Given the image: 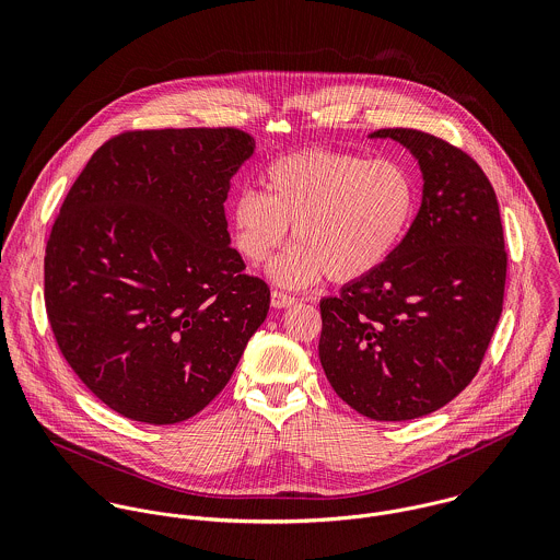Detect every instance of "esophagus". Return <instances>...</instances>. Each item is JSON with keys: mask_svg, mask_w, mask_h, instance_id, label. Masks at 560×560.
<instances>
[{"mask_svg": "<svg viewBox=\"0 0 560 560\" xmlns=\"http://www.w3.org/2000/svg\"><path fill=\"white\" fill-rule=\"evenodd\" d=\"M298 300L295 298H291V295H287V293H280V291H273L271 293V306L273 308H289V306H293Z\"/></svg>", "mask_w": 560, "mask_h": 560, "instance_id": "esophagus-1", "label": "esophagus"}]
</instances>
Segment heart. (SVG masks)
<instances>
[{"label": "heart", "mask_w": 560, "mask_h": 560, "mask_svg": "<svg viewBox=\"0 0 560 560\" xmlns=\"http://www.w3.org/2000/svg\"><path fill=\"white\" fill-rule=\"evenodd\" d=\"M265 194L243 189L231 202L241 256L265 262L287 240L298 243L269 265L280 287H311L325 273L347 284L371 276L397 249L416 205L409 172L390 160L304 149L271 161Z\"/></svg>", "instance_id": "heart-1"}]
</instances>
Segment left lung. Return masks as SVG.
Instances as JSON below:
<instances>
[{
	"label": "left lung",
	"instance_id": "8db88e82",
	"mask_svg": "<svg viewBox=\"0 0 560 560\" xmlns=\"http://www.w3.org/2000/svg\"><path fill=\"white\" fill-rule=\"evenodd\" d=\"M420 165L422 202L390 258L320 300L319 360L336 395L373 420L427 416L479 373L502 313L506 252L479 163L416 131L380 129Z\"/></svg>",
	"mask_w": 560,
	"mask_h": 560
}]
</instances>
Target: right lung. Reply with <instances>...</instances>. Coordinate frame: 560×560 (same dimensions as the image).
Wrapping results in <instances>:
<instances>
[{
	"instance_id": "add662e5",
	"label": "right lung",
	"mask_w": 560,
	"mask_h": 560,
	"mask_svg": "<svg viewBox=\"0 0 560 560\" xmlns=\"http://www.w3.org/2000/svg\"><path fill=\"white\" fill-rule=\"evenodd\" d=\"M254 138L233 127L127 131L81 170L45 249V306L85 388L174 424L229 384L269 311L224 202Z\"/></svg>"
}]
</instances>
